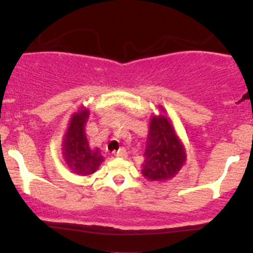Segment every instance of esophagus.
<instances>
[{
  "label": "esophagus",
  "instance_id": "obj_1",
  "mask_svg": "<svg viewBox=\"0 0 253 253\" xmlns=\"http://www.w3.org/2000/svg\"><path fill=\"white\" fill-rule=\"evenodd\" d=\"M115 155H116V157H119V158H126V155H127L126 148H124V147L120 148L117 152H115Z\"/></svg>",
  "mask_w": 253,
  "mask_h": 253
}]
</instances>
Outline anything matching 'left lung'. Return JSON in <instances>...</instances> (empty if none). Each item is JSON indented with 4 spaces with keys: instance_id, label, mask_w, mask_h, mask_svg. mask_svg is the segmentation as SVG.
I'll list each match as a JSON object with an SVG mask.
<instances>
[{
    "instance_id": "obj_1",
    "label": "left lung",
    "mask_w": 253,
    "mask_h": 253,
    "mask_svg": "<svg viewBox=\"0 0 253 253\" xmlns=\"http://www.w3.org/2000/svg\"><path fill=\"white\" fill-rule=\"evenodd\" d=\"M160 106V115L150 119L142 174L149 181L170 180L186 162L185 147L176 134L172 122Z\"/></svg>"
}]
</instances>
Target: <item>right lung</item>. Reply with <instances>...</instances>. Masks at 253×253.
<instances>
[{"instance_id": "obj_1", "label": "right lung", "mask_w": 253, "mask_h": 253, "mask_svg": "<svg viewBox=\"0 0 253 253\" xmlns=\"http://www.w3.org/2000/svg\"><path fill=\"white\" fill-rule=\"evenodd\" d=\"M89 110L81 108L72 115L62 142V154L68 169L79 176H89L98 170L104 157L99 148H91L85 136Z\"/></svg>"}]
</instances>
